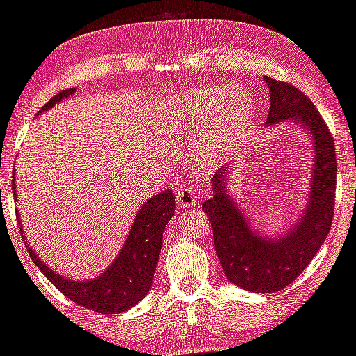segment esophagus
<instances>
[{"instance_id": "esophagus-1", "label": "esophagus", "mask_w": 356, "mask_h": 356, "mask_svg": "<svg viewBox=\"0 0 356 356\" xmlns=\"http://www.w3.org/2000/svg\"><path fill=\"white\" fill-rule=\"evenodd\" d=\"M175 197H176V203H178V205L184 207V209H187V207L196 205L197 196L191 187H180L178 191H176Z\"/></svg>"}]
</instances>
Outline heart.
I'll list each match as a JSON object with an SVG mask.
<instances>
[{
    "mask_svg": "<svg viewBox=\"0 0 356 356\" xmlns=\"http://www.w3.org/2000/svg\"><path fill=\"white\" fill-rule=\"evenodd\" d=\"M222 103L219 104L218 102ZM185 105L194 108L200 114H205L213 106H217L216 114L207 124V135L209 140L205 144L207 153L219 155L234 143L238 131L246 124L248 118L251 114V102L246 94L241 89H210V90H196L193 96L185 99ZM194 122H200L201 119L196 115H191Z\"/></svg>",
    "mask_w": 356,
    "mask_h": 356,
    "instance_id": "1",
    "label": "heart"
}]
</instances>
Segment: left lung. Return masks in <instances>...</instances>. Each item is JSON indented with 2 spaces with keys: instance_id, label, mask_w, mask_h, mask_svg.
I'll return each instance as SVG.
<instances>
[{
  "instance_id": "obj_1",
  "label": "left lung",
  "mask_w": 356,
  "mask_h": 356,
  "mask_svg": "<svg viewBox=\"0 0 356 356\" xmlns=\"http://www.w3.org/2000/svg\"><path fill=\"white\" fill-rule=\"evenodd\" d=\"M271 92L267 124L296 119L310 130L316 147L314 180L305 216L285 237L267 241L253 234L241 209L225 191L222 169L216 175L212 200L203 203L210 219L213 246L226 278L251 292H278L291 285L316 257L332 228L337 187L335 143L325 119L298 87L266 76Z\"/></svg>"
}]
</instances>
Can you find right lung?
I'll use <instances>...</instances> for the list:
<instances>
[{"mask_svg":"<svg viewBox=\"0 0 356 356\" xmlns=\"http://www.w3.org/2000/svg\"><path fill=\"white\" fill-rule=\"evenodd\" d=\"M74 89H65L53 96L42 110L51 108L64 97L71 96ZM175 196L171 191H163L147 200L139 210L124 248L115 262L99 278L90 282H72L58 273H53L46 264L28 248L31 260L42 275L69 300L76 305L99 314L124 312L139 303L153 284L155 267L162 250V235L165 225L175 216ZM19 219V217H17ZM21 228V222H19ZM23 232V228H21ZM24 237V235H23ZM26 242V241H24Z\"/></svg>","mask_w":356,"mask_h":356,"instance_id":"add662e5","label":"right lung"}]
</instances>
